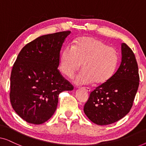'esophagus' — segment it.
Returning <instances> with one entry per match:
<instances>
[{
    "label": "esophagus",
    "mask_w": 146,
    "mask_h": 146,
    "mask_svg": "<svg viewBox=\"0 0 146 146\" xmlns=\"http://www.w3.org/2000/svg\"><path fill=\"white\" fill-rule=\"evenodd\" d=\"M82 89H83V90H84L85 91H86L87 92H88V93H89V92H90V91H91V90L89 88H83Z\"/></svg>",
    "instance_id": "obj_1"
}]
</instances>
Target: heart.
Returning a JSON list of instances; mask_svg holds the SVG:
<instances>
[{
	"instance_id": "1",
	"label": "heart",
	"mask_w": 146,
	"mask_h": 146,
	"mask_svg": "<svg viewBox=\"0 0 146 146\" xmlns=\"http://www.w3.org/2000/svg\"><path fill=\"white\" fill-rule=\"evenodd\" d=\"M119 62L116 50L100 40L83 36L76 40L74 46H67L62 53L60 69L67 77L72 78L83 64L77 76V85H88L96 82L107 83L115 73Z\"/></svg>"
}]
</instances>
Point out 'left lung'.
<instances>
[{
    "mask_svg": "<svg viewBox=\"0 0 146 146\" xmlns=\"http://www.w3.org/2000/svg\"><path fill=\"white\" fill-rule=\"evenodd\" d=\"M120 65L110 80L92 92L84 111L98 125H108L127 115L132 107L139 86L138 66L126 44L121 45Z\"/></svg>",
    "mask_w": 146,
    "mask_h": 146,
    "instance_id": "obj_1",
    "label": "left lung"
}]
</instances>
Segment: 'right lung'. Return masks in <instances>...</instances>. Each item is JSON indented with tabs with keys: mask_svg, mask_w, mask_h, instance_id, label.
<instances>
[{
	"mask_svg": "<svg viewBox=\"0 0 146 146\" xmlns=\"http://www.w3.org/2000/svg\"><path fill=\"white\" fill-rule=\"evenodd\" d=\"M70 34L41 36L18 55L11 72L10 100L14 110L28 123L46 121L56 110L59 94L74 89L58 70L61 48Z\"/></svg>",
	"mask_w": 146,
	"mask_h": 146,
	"instance_id": "obj_1",
	"label": "right lung"
}]
</instances>
